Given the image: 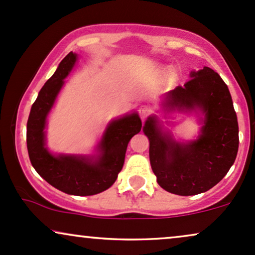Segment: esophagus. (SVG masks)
I'll use <instances>...</instances> for the list:
<instances>
[{
    "instance_id": "obj_1",
    "label": "esophagus",
    "mask_w": 255,
    "mask_h": 255,
    "mask_svg": "<svg viewBox=\"0 0 255 255\" xmlns=\"http://www.w3.org/2000/svg\"><path fill=\"white\" fill-rule=\"evenodd\" d=\"M150 113V109L149 107H147V106H141L140 108H138V114H140L141 119H146L148 115H149Z\"/></svg>"
}]
</instances>
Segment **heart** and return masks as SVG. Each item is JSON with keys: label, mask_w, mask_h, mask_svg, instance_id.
<instances>
[{"label": "heart", "mask_w": 255, "mask_h": 255, "mask_svg": "<svg viewBox=\"0 0 255 255\" xmlns=\"http://www.w3.org/2000/svg\"><path fill=\"white\" fill-rule=\"evenodd\" d=\"M172 77H174V70L173 69H168L166 72V79H172Z\"/></svg>", "instance_id": "obj_1"}]
</instances>
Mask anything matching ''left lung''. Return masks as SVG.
Listing matches in <instances>:
<instances>
[{"label": "left lung", "mask_w": 255, "mask_h": 255, "mask_svg": "<svg viewBox=\"0 0 255 255\" xmlns=\"http://www.w3.org/2000/svg\"><path fill=\"white\" fill-rule=\"evenodd\" d=\"M183 86L163 95L165 114L198 115V137L178 141L156 115L147 118L143 133L149 140L150 166L163 189L176 195L207 192L234 163L239 148V126L230 90L209 67L193 70Z\"/></svg>", "instance_id": "1"}]
</instances>
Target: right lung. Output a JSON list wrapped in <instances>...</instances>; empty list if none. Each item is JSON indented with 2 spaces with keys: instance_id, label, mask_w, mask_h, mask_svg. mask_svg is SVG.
Here are the masks:
<instances>
[{
  "instance_id": "obj_1",
  "label": "right lung",
  "mask_w": 255,
  "mask_h": 255,
  "mask_svg": "<svg viewBox=\"0 0 255 255\" xmlns=\"http://www.w3.org/2000/svg\"><path fill=\"white\" fill-rule=\"evenodd\" d=\"M76 61L77 54L70 51L41 88L28 118L27 148L31 165L48 183L67 194L87 196L104 192L115 182L128 142L141 130L142 122L136 112L112 120L94 154L51 153L46 143L47 118Z\"/></svg>"
}]
</instances>
